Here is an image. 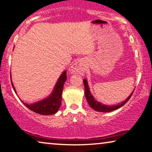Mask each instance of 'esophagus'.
<instances>
[{"instance_id": "esophagus-1", "label": "esophagus", "mask_w": 152, "mask_h": 152, "mask_svg": "<svg viewBox=\"0 0 152 152\" xmlns=\"http://www.w3.org/2000/svg\"><path fill=\"white\" fill-rule=\"evenodd\" d=\"M85 62L78 61L69 67V72L72 74H83L85 72Z\"/></svg>"}]
</instances>
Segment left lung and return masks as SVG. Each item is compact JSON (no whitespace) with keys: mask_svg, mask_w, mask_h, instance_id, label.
I'll return each instance as SVG.
<instances>
[{"mask_svg":"<svg viewBox=\"0 0 152 152\" xmlns=\"http://www.w3.org/2000/svg\"><path fill=\"white\" fill-rule=\"evenodd\" d=\"M83 83H84L85 86V97H86V99L88 102L89 106L91 107L93 110H94L97 112H112V111L116 110L117 109L121 107L122 106H123L126 102H127L128 100H129V98L132 97V94H133L134 91H132V93L129 95V96L125 100H124L123 102H121V104H118L117 105L114 104V105L112 106H108V105H104V104L100 103V102H98L97 100L94 99V98L93 97V96L91 94L90 91H89L88 84H87V81L86 79H84L83 80Z\"/></svg>","mask_w":152,"mask_h":152,"instance_id":"8db88e82","label":"left lung"}]
</instances>
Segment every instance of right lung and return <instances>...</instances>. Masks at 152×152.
Returning a JSON list of instances; mask_svg holds the SVG:
<instances>
[{
	"mask_svg": "<svg viewBox=\"0 0 152 152\" xmlns=\"http://www.w3.org/2000/svg\"><path fill=\"white\" fill-rule=\"evenodd\" d=\"M66 73H67V72L64 71L61 76L59 77L58 80L56 84L55 85L54 90H53L52 93L51 94L50 96L31 104H27L22 101L23 103L27 108L34 112L37 113V114L41 115H52L56 114L58 112V110H59V107L61 104L62 92H63L64 84H65V82L67 80ZM11 82L13 89H14L15 93L16 94V89L14 88L12 80Z\"/></svg>",
	"mask_w": 152,
	"mask_h": 152,
	"instance_id": "add662e5",
	"label": "right lung"
}]
</instances>
